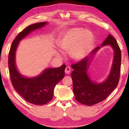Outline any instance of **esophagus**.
I'll use <instances>...</instances> for the list:
<instances>
[{"label":"esophagus","mask_w":129,"mask_h":129,"mask_svg":"<svg viewBox=\"0 0 129 129\" xmlns=\"http://www.w3.org/2000/svg\"><path fill=\"white\" fill-rule=\"evenodd\" d=\"M70 71H71V70H70V68L69 67H66V69H65V73L66 74H69L70 73Z\"/></svg>","instance_id":"1"}]
</instances>
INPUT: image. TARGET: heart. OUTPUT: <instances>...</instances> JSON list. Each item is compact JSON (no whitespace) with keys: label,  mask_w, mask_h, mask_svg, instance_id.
Returning a JSON list of instances; mask_svg holds the SVG:
<instances>
[{"label":"heart","mask_w":129,"mask_h":129,"mask_svg":"<svg viewBox=\"0 0 129 129\" xmlns=\"http://www.w3.org/2000/svg\"><path fill=\"white\" fill-rule=\"evenodd\" d=\"M93 40V35L89 31L75 27L65 33L59 40L58 45L61 50L70 52L72 59L80 61L89 54Z\"/></svg>","instance_id":"heart-1"}]
</instances>
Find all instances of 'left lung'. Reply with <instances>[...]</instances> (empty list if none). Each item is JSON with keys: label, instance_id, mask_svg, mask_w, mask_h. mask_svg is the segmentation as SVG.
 <instances>
[{"label": "left lung", "instance_id": "1", "mask_svg": "<svg viewBox=\"0 0 129 129\" xmlns=\"http://www.w3.org/2000/svg\"><path fill=\"white\" fill-rule=\"evenodd\" d=\"M109 45L114 50V58L108 76L103 82L98 83L93 81L87 73L89 61L102 47ZM121 51L115 39L109 35L100 46L91 51L87 56L79 63L72 66L73 70V93L76 100L87 106L100 103L107 98L119 83L120 73Z\"/></svg>", "mask_w": 129, "mask_h": 129}]
</instances>
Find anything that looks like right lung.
Wrapping results in <instances>:
<instances>
[{"instance_id": "1", "label": "right lung", "mask_w": 129, "mask_h": 129, "mask_svg": "<svg viewBox=\"0 0 129 129\" xmlns=\"http://www.w3.org/2000/svg\"><path fill=\"white\" fill-rule=\"evenodd\" d=\"M48 24L40 22L31 24L18 34L12 42L9 54L8 66L12 83L15 90L29 103L43 105L52 100L56 84L64 76L66 65L59 68H46L40 75L28 77L21 74L16 64V53L20 42L36 30Z\"/></svg>"}]
</instances>
